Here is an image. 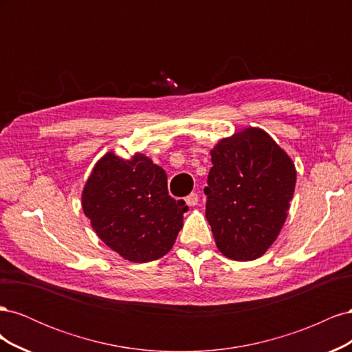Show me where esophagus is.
<instances>
[{
	"mask_svg": "<svg viewBox=\"0 0 352 352\" xmlns=\"http://www.w3.org/2000/svg\"><path fill=\"white\" fill-rule=\"evenodd\" d=\"M198 199H199L198 194H197V192H192V194H189V195L185 198V202H186V204H188L189 207H195V206L198 204Z\"/></svg>",
	"mask_w": 352,
	"mask_h": 352,
	"instance_id": "obj_1",
	"label": "esophagus"
}]
</instances>
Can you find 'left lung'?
<instances>
[{"mask_svg":"<svg viewBox=\"0 0 352 352\" xmlns=\"http://www.w3.org/2000/svg\"><path fill=\"white\" fill-rule=\"evenodd\" d=\"M206 217L219 251L236 261L261 257L289 210L296 172L291 158L261 129L248 127L211 150Z\"/></svg>","mask_w":352,"mask_h":352,"instance_id":"left-lung-1","label":"left lung"}]
</instances>
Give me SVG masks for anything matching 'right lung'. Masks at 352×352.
I'll return each instance as SVG.
<instances>
[{
    "instance_id": "obj_1",
    "label": "right lung",
    "mask_w": 352,
    "mask_h": 352,
    "mask_svg": "<svg viewBox=\"0 0 352 352\" xmlns=\"http://www.w3.org/2000/svg\"><path fill=\"white\" fill-rule=\"evenodd\" d=\"M83 212L101 241L133 263L163 257L182 228L184 199L168 195L167 175L150 158L105 154L82 195Z\"/></svg>"
}]
</instances>
